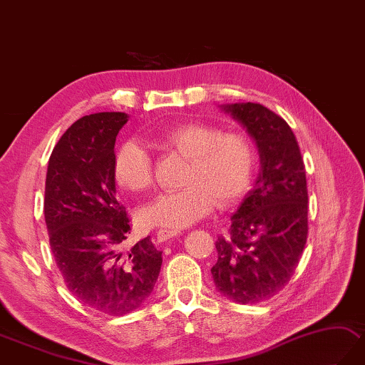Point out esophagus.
<instances>
[{"label": "esophagus", "mask_w": 365, "mask_h": 365, "mask_svg": "<svg viewBox=\"0 0 365 365\" xmlns=\"http://www.w3.org/2000/svg\"><path fill=\"white\" fill-rule=\"evenodd\" d=\"M179 230H173V228H160V230L155 233V238L158 242H165L168 240L174 238V236H179Z\"/></svg>", "instance_id": "esophagus-1"}]
</instances>
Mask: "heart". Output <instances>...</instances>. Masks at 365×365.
<instances>
[{
	"label": "heart",
	"mask_w": 365,
	"mask_h": 365,
	"mask_svg": "<svg viewBox=\"0 0 365 365\" xmlns=\"http://www.w3.org/2000/svg\"><path fill=\"white\" fill-rule=\"evenodd\" d=\"M158 148L188 160L183 190L158 196L140 211L144 227L182 228L197 222L217 207L238 202L252 183L257 165V146L250 135L224 130L210 123H186L160 130ZM116 182L132 192L154 186V168L146 148L130 140L118 148L113 160Z\"/></svg>",
	"instance_id": "heart-1"
}]
</instances>
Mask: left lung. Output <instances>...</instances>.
<instances>
[{"mask_svg":"<svg viewBox=\"0 0 365 365\" xmlns=\"http://www.w3.org/2000/svg\"><path fill=\"white\" fill-rule=\"evenodd\" d=\"M257 141L259 177L216 241L211 267L224 297L242 304L272 299L289 283L308 238L307 171L295 135L258 103L225 107Z\"/></svg>","mask_w":365,"mask_h":365,"instance_id":"obj_1","label":"left lung"}]
</instances>
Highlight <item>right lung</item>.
Here are the masks:
<instances>
[{
    "mask_svg": "<svg viewBox=\"0 0 365 365\" xmlns=\"http://www.w3.org/2000/svg\"><path fill=\"white\" fill-rule=\"evenodd\" d=\"M125 123L121 112L76 121L49 157L43 203L49 245L68 291L112 317L146 302L163 262L150 236L121 250L130 219L116 199L113 160L116 135Z\"/></svg>",
    "mask_w": 365,
    "mask_h": 365,
    "instance_id": "obj_1",
    "label": "right lung"
}]
</instances>
